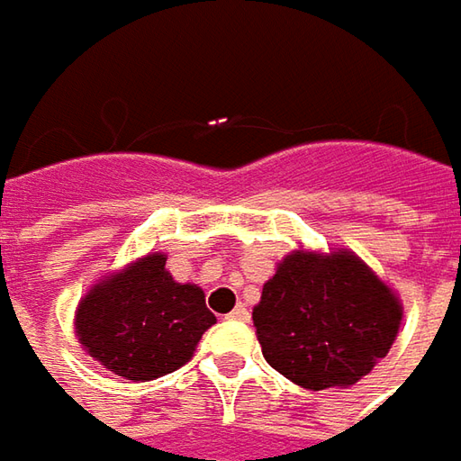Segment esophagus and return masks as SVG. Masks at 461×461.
I'll return each instance as SVG.
<instances>
[{
    "instance_id": "obj_1",
    "label": "esophagus",
    "mask_w": 461,
    "mask_h": 461,
    "mask_svg": "<svg viewBox=\"0 0 461 461\" xmlns=\"http://www.w3.org/2000/svg\"><path fill=\"white\" fill-rule=\"evenodd\" d=\"M228 318H230V321H249V310L243 308V305H236V310L228 312Z\"/></svg>"
}]
</instances>
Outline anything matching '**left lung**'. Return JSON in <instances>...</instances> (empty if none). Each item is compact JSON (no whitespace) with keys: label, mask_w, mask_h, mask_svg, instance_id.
I'll return each instance as SVG.
<instances>
[{"label":"left lung","mask_w":461,"mask_h":461,"mask_svg":"<svg viewBox=\"0 0 461 461\" xmlns=\"http://www.w3.org/2000/svg\"><path fill=\"white\" fill-rule=\"evenodd\" d=\"M402 310L387 285L348 251H294L254 308L264 359L308 390L359 382L387 357Z\"/></svg>","instance_id":"obj_1"}]
</instances>
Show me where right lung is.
<instances>
[{
  "instance_id": "1",
  "label": "right lung",
  "mask_w": 461,
  "mask_h": 461,
  "mask_svg": "<svg viewBox=\"0 0 461 461\" xmlns=\"http://www.w3.org/2000/svg\"><path fill=\"white\" fill-rule=\"evenodd\" d=\"M212 323L203 290L174 282L164 254H149L99 282L77 310V336L89 357L135 382L189 362Z\"/></svg>"
}]
</instances>
